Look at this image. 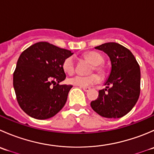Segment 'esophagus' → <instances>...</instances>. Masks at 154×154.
I'll list each match as a JSON object with an SVG mask.
<instances>
[{"label": "esophagus", "mask_w": 154, "mask_h": 154, "mask_svg": "<svg viewBox=\"0 0 154 154\" xmlns=\"http://www.w3.org/2000/svg\"><path fill=\"white\" fill-rule=\"evenodd\" d=\"M82 88H83L85 91H88L91 89V88H89V87H82Z\"/></svg>", "instance_id": "obj_1"}]
</instances>
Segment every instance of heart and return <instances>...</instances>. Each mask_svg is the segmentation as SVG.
<instances>
[{
  "instance_id": "1",
  "label": "heart",
  "mask_w": 154,
  "mask_h": 154,
  "mask_svg": "<svg viewBox=\"0 0 154 154\" xmlns=\"http://www.w3.org/2000/svg\"><path fill=\"white\" fill-rule=\"evenodd\" d=\"M85 57L93 64L92 71L94 70L101 76L104 75L105 69L101 66L102 63H103V57L100 54L94 52V51H91V52H88L85 54ZM62 66H63V71L66 74H73L75 66H74V62L72 57H69L66 58L63 61ZM99 81H100V77L96 74H91L87 76L76 75L68 80L69 84L78 87H86L91 86V85L97 83Z\"/></svg>"
}]
</instances>
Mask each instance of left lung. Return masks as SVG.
<instances>
[{
	"label": "left lung",
	"instance_id": "1",
	"mask_svg": "<svg viewBox=\"0 0 154 154\" xmlns=\"http://www.w3.org/2000/svg\"><path fill=\"white\" fill-rule=\"evenodd\" d=\"M94 48L109 56L112 69L105 83L108 86L99 91L97 98L91 102V108L102 117H123L136 105L140 94L139 63L130 50L118 43H104Z\"/></svg>",
	"mask_w": 154,
	"mask_h": 154
}]
</instances>
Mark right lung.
Returning a JSON list of instances; mask_svg holds the SVG:
<instances>
[{
	"label": "right lung",
	"mask_w": 154,
	"mask_h": 154,
	"mask_svg": "<svg viewBox=\"0 0 154 154\" xmlns=\"http://www.w3.org/2000/svg\"><path fill=\"white\" fill-rule=\"evenodd\" d=\"M73 53L46 42L24 50L13 73V86L21 109L30 117L47 119L66 103L71 85H60L66 79L63 61Z\"/></svg>",
	"instance_id": "right-lung-1"
}]
</instances>
